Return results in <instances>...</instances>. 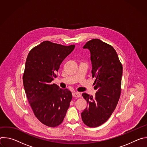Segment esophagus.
<instances>
[{"mask_svg": "<svg viewBox=\"0 0 147 147\" xmlns=\"http://www.w3.org/2000/svg\"><path fill=\"white\" fill-rule=\"evenodd\" d=\"M73 96L74 97L80 98V97H81V94L79 92H73Z\"/></svg>", "mask_w": 147, "mask_h": 147, "instance_id": "obj_1", "label": "esophagus"}]
</instances>
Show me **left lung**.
Here are the masks:
<instances>
[{
	"label": "left lung",
	"mask_w": 147,
	"mask_h": 147,
	"mask_svg": "<svg viewBox=\"0 0 147 147\" xmlns=\"http://www.w3.org/2000/svg\"><path fill=\"white\" fill-rule=\"evenodd\" d=\"M84 49L91 53L92 76L96 79L93 97L83 93L88 104L81 113L82 120L90 127H98L106 122L115 111L121 94L123 67L115 49L98 39L86 44Z\"/></svg>",
	"instance_id": "left-lung-1"
}]
</instances>
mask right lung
<instances>
[{
    "instance_id": "right-lung-1",
    "label": "right lung",
    "mask_w": 147,
    "mask_h": 147,
    "mask_svg": "<svg viewBox=\"0 0 147 147\" xmlns=\"http://www.w3.org/2000/svg\"><path fill=\"white\" fill-rule=\"evenodd\" d=\"M47 40L32 48L26 61L23 80L25 92L36 117L48 127L60 125L72 99L68 89L51 83L60 65L74 49Z\"/></svg>"
}]
</instances>
